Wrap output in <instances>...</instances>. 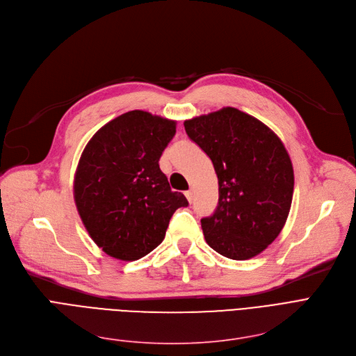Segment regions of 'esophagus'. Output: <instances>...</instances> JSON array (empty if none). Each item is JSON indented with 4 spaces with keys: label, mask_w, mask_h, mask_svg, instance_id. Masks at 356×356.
Instances as JSON below:
<instances>
[{
    "label": "esophagus",
    "mask_w": 356,
    "mask_h": 356,
    "mask_svg": "<svg viewBox=\"0 0 356 356\" xmlns=\"http://www.w3.org/2000/svg\"><path fill=\"white\" fill-rule=\"evenodd\" d=\"M185 197H187V200H188L190 202H193V200H194V193H193V190H188L187 193H185Z\"/></svg>",
    "instance_id": "obj_1"
}]
</instances>
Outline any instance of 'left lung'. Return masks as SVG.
Returning <instances> with one entry per match:
<instances>
[{"instance_id":"obj_1","label":"left lung","mask_w":356,"mask_h":356,"mask_svg":"<svg viewBox=\"0 0 356 356\" xmlns=\"http://www.w3.org/2000/svg\"><path fill=\"white\" fill-rule=\"evenodd\" d=\"M188 138L211 159L218 204L201 218L206 242L220 255L245 261L273 243L289 217L294 171L277 134L238 108L184 122Z\"/></svg>"}]
</instances>
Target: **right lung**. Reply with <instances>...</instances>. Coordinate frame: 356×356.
Returning <instances> with one entry per match:
<instances>
[{"mask_svg":"<svg viewBox=\"0 0 356 356\" xmlns=\"http://www.w3.org/2000/svg\"><path fill=\"white\" fill-rule=\"evenodd\" d=\"M175 131L174 120L133 110L101 127L83 149L74 198L91 239L107 255L143 258L161 245L175 210L188 206L159 168Z\"/></svg>","mask_w":356,"mask_h":356,"instance_id":"right-lung-1","label":"right lung"}]
</instances>
